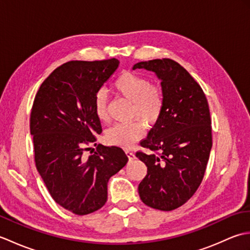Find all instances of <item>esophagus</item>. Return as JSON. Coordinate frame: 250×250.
<instances>
[{
    "label": "esophagus",
    "instance_id": "34e87169",
    "mask_svg": "<svg viewBox=\"0 0 250 250\" xmlns=\"http://www.w3.org/2000/svg\"><path fill=\"white\" fill-rule=\"evenodd\" d=\"M125 155L128 156V158H129V160H133V159L135 158V153L132 151V150H128L126 149L125 150Z\"/></svg>",
    "mask_w": 250,
    "mask_h": 250
}]
</instances>
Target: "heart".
Instances as JSON below:
<instances>
[{
    "mask_svg": "<svg viewBox=\"0 0 250 250\" xmlns=\"http://www.w3.org/2000/svg\"><path fill=\"white\" fill-rule=\"evenodd\" d=\"M114 89L132 102V118H139L147 125L156 124L160 118L163 109V93L160 88L150 84L146 77L133 72H122L114 83ZM94 113L101 121L108 119L107 93L105 90H99L95 93ZM144 133V125L140 120L121 122L106 131L105 140L110 145L129 148L142 139Z\"/></svg>",
    "mask_w": 250,
    "mask_h": 250,
    "instance_id": "heart-1",
    "label": "heart"
}]
</instances>
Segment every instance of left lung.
<instances>
[{
  "instance_id": "obj_1",
  "label": "left lung",
  "mask_w": 250,
  "mask_h": 250,
  "mask_svg": "<svg viewBox=\"0 0 250 250\" xmlns=\"http://www.w3.org/2000/svg\"><path fill=\"white\" fill-rule=\"evenodd\" d=\"M161 81L163 109L141 145L158 153L136 152L147 167L139 185L147 206L173 210L194 194L204 177L211 149V120L203 90L193 77L171 59L142 61Z\"/></svg>"
}]
</instances>
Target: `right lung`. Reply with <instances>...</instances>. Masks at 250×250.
<instances>
[{"instance_id": "1", "label": "right lung", "mask_w": 250, "mask_h": 250, "mask_svg": "<svg viewBox=\"0 0 250 250\" xmlns=\"http://www.w3.org/2000/svg\"><path fill=\"white\" fill-rule=\"evenodd\" d=\"M119 66L103 61H70L52 72L37 91L32 106L36 168L58 204L76 215H88L107 201V183L128 162L119 147L99 144L102 126L94 113V97ZM97 144H94V146Z\"/></svg>"}]
</instances>
